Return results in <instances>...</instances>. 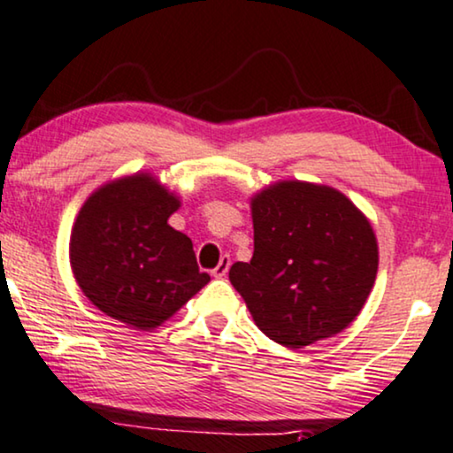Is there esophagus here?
I'll return each mask as SVG.
<instances>
[{"mask_svg":"<svg viewBox=\"0 0 453 453\" xmlns=\"http://www.w3.org/2000/svg\"><path fill=\"white\" fill-rule=\"evenodd\" d=\"M230 264H232L230 257H227V255H223L219 264H217V268L212 270V276H215V279H223V276L227 274V270H230Z\"/></svg>","mask_w":453,"mask_h":453,"instance_id":"esophagus-1","label":"esophagus"}]
</instances>
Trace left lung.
I'll return each mask as SVG.
<instances>
[{"instance_id": "1", "label": "left lung", "mask_w": 453, "mask_h": 453, "mask_svg": "<svg viewBox=\"0 0 453 453\" xmlns=\"http://www.w3.org/2000/svg\"><path fill=\"white\" fill-rule=\"evenodd\" d=\"M255 250L230 282L255 325L287 348L340 334L361 312L375 274L372 223L326 185L280 181L250 200Z\"/></svg>"}]
</instances>
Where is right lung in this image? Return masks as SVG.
Instances as JSON below:
<instances>
[{
  "label": "right lung",
  "instance_id": "1",
  "mask_svg": "<svg viewBox=\"0 0 453 453\" xmlns=\"http://www.w3.org/2000/svg\"><path fill=\"white\" fill-rule=\"evenodd\" d=\"M179 204L150 173L105 183L86 200L69 261L101 312L133 329H156L211 280L198 270L192 241L168 226Z\"/></svg>",
  "mask_w": 453,
  "mask_h": 453
}]
</instances>
